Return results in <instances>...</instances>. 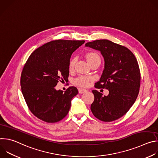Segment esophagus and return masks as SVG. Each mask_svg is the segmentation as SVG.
<instances>
[{"mask_svg":"<svg viewBox=\"0 0 158 158\" xmlns=\"http://www.w3.org/2000/svg\"><path fill=\"white\" fill-rule=\"evenodd\" d=\"M78 90H79V93L80 94H82V93H84L87 92V90H86V89H80V88H79Z\"/></svg>","mask_w":158,"mask_h":158,"instance_id":"1","label":"esophagus"}]
</instances>
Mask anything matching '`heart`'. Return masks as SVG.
Wrapping results in <instances>:
<instances>
[{
  "label": "heart",
  "instance_id": "b5f03b06",
  "mask_svg": "<svg viewBox=\"0 0 158 158\" xmlns=\"http://www.w3.org/2000/svg\"><path fill=\"white\" fill-rule=\"evenodd\" d=\"M86 59L89 64H91V63L96 62L98 60L101 61V58H100L99 56L96 52H90V53L87 54L86 56ZM76 61H77V57H73L71 60V61L69 62L70 69H73L74 68ZM89 81H90V78L88 77L80 76V77H77V79H76L74 80V82L76 85H77L78 86L86 87L88 85V84L89 83Z\"/></svg>",
  "mask_w": 158,
  "mask_h": 158
}]
</instances>
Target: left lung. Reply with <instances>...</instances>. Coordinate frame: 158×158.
Returning a JSON list of instances; mask_svg holds the SVG:
<instances>
[{
  "instance_id": "8db88e82",
  "label": "left lung",
  "mask_w": 158,
  "mask_h": 158,
  "mask_svg": "<svg viewBox=\"0 0 158 158\" xmlns=\"http://www.w3.org/2000/svg\"><path fill=\"white\" fill-rule=\"evenodd\" d=\"M85 46L100 51L103 56L104 69L96 87L109 91L107 96H102L93 90L91 111L102 121H115L126 113L138 97L141 75L136 58L126 47L107 39L87 42Z\"/></svg>"
}]
</instances>
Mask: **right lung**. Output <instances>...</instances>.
Here are the masks:
<instances>
[{
    "label": "right lung",
    "mask_w": 158,
    "mask_h": 158,
    "mask_svg": "<svg viewBox=\"0 0 158 158\" xmlns=\"http://www.w3.org/2000/svg\"><path fill=\"white\" fill-rule=\"evenodd\" d=\"M84 42L52 40L29 56L22 72L20 85L27 106L37 118L52 123L68 114L71 100L78 94L77 89L69 87L63 93L54 87L59 81L68 77L71 56Z\"/></svg>",
    "instance_id": "right-lung-1"
}]
</instances>
